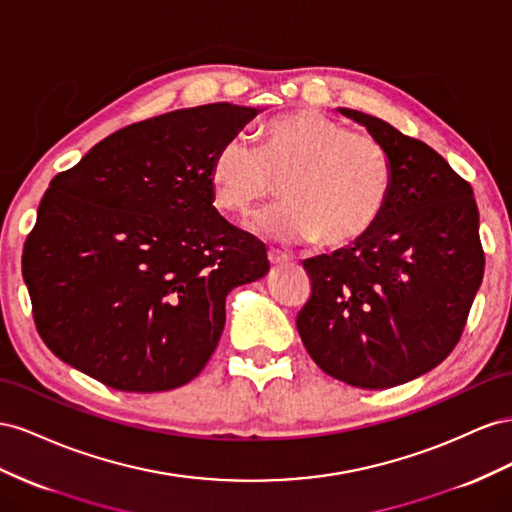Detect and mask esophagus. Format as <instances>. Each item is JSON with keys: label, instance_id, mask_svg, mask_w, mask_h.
<instances>
[{"label": "esophagus", "instance_id": "obj_1", "mask_svg": "<svg viewBox=\"0 0 512 512\" xmlns=\"http://www.w3.org/2000/svg\"><path fill=\"white\" fill-rule=\"evenodd\" d=\"M268 259H270L272 266H287L289 264V257L281 251H274V248H270V251H268Z\"/></svg>", "mask_w": 512, "mask_h": 512}]
</instances>
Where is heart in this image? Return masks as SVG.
I'll use <instances>...</instances> for the list:
<instances>
[{"label": "heart", "mask_w": 512, "mask_h": 512, "mask_svg": "<svg viewBox=\"0 0 512 512\" xmlns=\"http://www.w3.org/2000/svg\"><path fill=\"white\" fill-rule=\"evenodd\" d=\"M259 137V150L240 135L216 148L208 182L218 210L248 214L274 191L272 178H281L283 201L248 221L257 236L345 246L371 231L394 180L390 156L375 137L349 133L313 109L279 115Z\"/></svg>", "instance_id": "1"}]
</instances>
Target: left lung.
I'll list each match as a JSON object with an SVG mask.
<instances>
[{
  "label": "left lung",
  "mask_w": 512,
  "mask_h": 512,
  "mask_svg": "<svg viewBox=\"0 0 512 512\" xmlns=\"http://www.w3.org/2000/svg\"><path fill=\"white\" fill-rule=\"evenodd\" d=\"M384 145L392 191L371 231L304 261L313 291L298 313L317 367L369 390L435 369L461 339L483 283L472 186L427 143L356 109H337Z\"/></svg>",
  "instance_id": "1"
}]
</instances>
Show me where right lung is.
Returning a JSON list of instances; mask_svg holds the SVG:
<instances>
[{
  "label": "right lung",
  "instance_id": "obj_1",
  "mask_svg": "<svg viewBox=\"0 0 512 512\" xmlns=\"http://www.w3.org/2000/svg\"><path fill=\"white\" fill-rule=\"evenodd\" d=\"M259 107L214 102L130 124L57 173L23 248L42 341L109 388L195 379L233 287L270 270L266 246L212 206L210 160Z\"/></svg>",
  "mask_w": 512,
  "mask_h": 512
}]
</instances>
